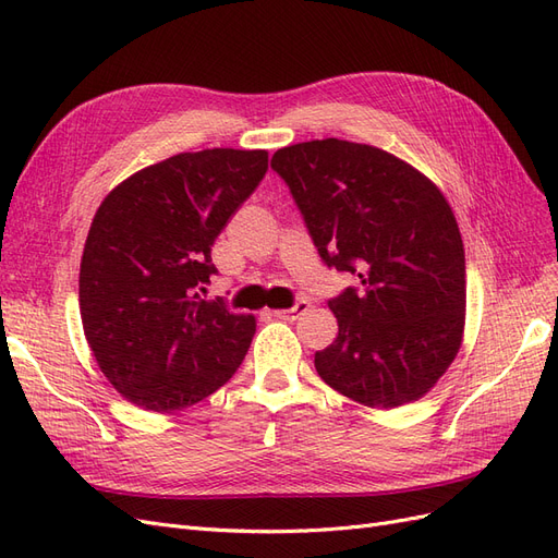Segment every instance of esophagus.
Masks as SVG:
<instances>
[{
    "label": "esophagus",
    "instance_id": "34e87169",
    "mask_svg": "<svg viewBox=\"0 0 558 558\" xmlns=\"http://www.w3.org/2000/svg\"><path fill=\"white\" fill-rule=\"evenodd\" d=\"M307 310H310V302H307V300H298L291 310H275V312H272V316L295 320L300 314H305Z\"/></svg>",
    "mask_w": 558,
    "mask_h": 558
}]
</instances>
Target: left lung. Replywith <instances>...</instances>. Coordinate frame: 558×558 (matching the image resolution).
<instances>
[{
  "label": "left lung",
  "mask_w": 558,
  "mask_h": 558,
  "mask_svg": "<svg viewBox=\"0 0 558 558\" xmlns=\"http://www.w3.org/2000/svg\"><path fill=\"white\" fill-rule=\"evenodd\" d=\"M272 170L318 256L361 279L328 300L340 332L316 351L318 377L379 410L426 396L465 326V251L440 189L393 154L335 137L279 148Z\"/></svg>",
  "instance_id": "obj_1"
}]
</instances>
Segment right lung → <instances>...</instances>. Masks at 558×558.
<instances>
[{"mask_svg":"<svg viewBox=\"0 0 558 558\" xmlns=\"http://www.w3.org/2000/svg\"><path fill=\"white\" fill-rule=\"evenodd\" d=\"M265 172L267 150L205 148L144 167L99 205L78 272L83 332L137 408H189L242 365L256 318L202 293L216 238Z\"/></svg>","mask_w":558,"mask_h":558,"instance_id":"obj_1","label":"right lung"}]
</instances>
